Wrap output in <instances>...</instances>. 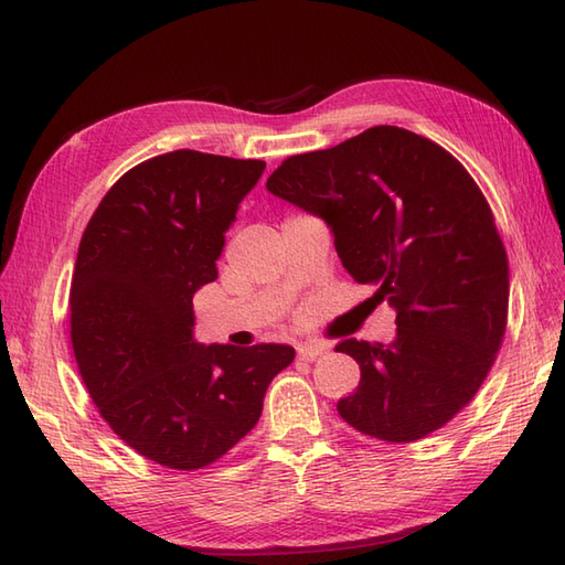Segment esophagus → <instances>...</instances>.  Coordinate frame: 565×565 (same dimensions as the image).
I'll return each instance as SVG.
<instances>
[{"label": "esophagus", "instance_id": "obj_1", "mask_svg": "<svg viewBox=\"0 0 565 565\" xmlns=\"http://www.w3.org/2000/svg\"><path fill=\"white\" fill-rule=\"evenodd\" d=\"M296 351H298V359L315 361V359L320 356V353L327 351V347H324V344H318V342H300V344L296 347Z\"/></svg>", "mask_w": 565, "mask_h": 565}]
</instances>
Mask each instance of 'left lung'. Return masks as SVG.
<instances>
[{"label":"left lung","mask_w":565,"mask_h":565,"mask_svg":"<svg viewBox=\"0 0 565 565\" xmlns=\"http://www.w3.org/2000/svg\"><path fill=\"white\" fill-rule=\"evenodd\" d=\"M267 190L320 216L353 281L397 310L390 344H337L361 369L339 416L387 443L443 428L487 380L508 322L505 247L465 166L436 141L377 125L291 156Z\"/></svg>","instance_id":"left-lung-1"}]
</instances>
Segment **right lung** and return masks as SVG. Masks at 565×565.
Returning <instances> with one entry per match:
<instances>
[{"instance_id": "right-lung-1", "label": "right lung", "mask_w": 565, "mask_h": 565, "mask_svg": "<svg viewBox=\"0 0 565 565\" xmlns=\"http://www.w3.org/2000/svg\"><path fill=\"white\" fill-rule=\"evenodd\" d=\"M265 161L192 149L115 182L78 243L72 347L100 416L168 469L216 462L255 428L286 344H196L192 296L218 277L226 231Z\"/></svg>"}]
</instances>
